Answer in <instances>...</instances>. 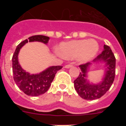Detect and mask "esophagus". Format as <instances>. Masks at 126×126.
Listing matches in <instances>:
<instances>
[{"label": "esophagus", "instance_id": "obj_1", "mask_svg": "<svg viewBox=\"0 0 126 126\" xmlns=\"http://www.w3.org/2000/svg\"><path fill=\"white\" fill-rule=\"evenodd\" d=\"M73 67V65H65V68L69 69V68H70V67Z\"/></svg>", "mask_w": 126, "mask_h": 126}]
</instances>
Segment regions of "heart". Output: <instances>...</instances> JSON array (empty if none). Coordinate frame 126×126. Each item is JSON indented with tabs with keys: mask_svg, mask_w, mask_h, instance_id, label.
I'll list each match as a JSON object with an SVG mask.
<instances>
[{
	"mask_svg": "<svg viewBox=\"0 0 126 126\" xmlns=\"http://www.w3.org/2000/svg\"><path fill=\"white\" fill-rule=\"evenodd\" d=\"M98 50V44L94 40H79L62 43L60 54L66 59L76 58L80 63H85L93 59Z\"/></svg>",
	"mask_w": 126,
	"mask_h": 126,
	"instance_id": "b5f03b06",
	"label": "heart"
}]
</instances>
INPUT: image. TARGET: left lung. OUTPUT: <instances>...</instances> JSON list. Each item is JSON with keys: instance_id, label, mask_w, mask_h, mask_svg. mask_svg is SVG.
I'll return each mask as SVG.
<instances>
[{"instance_id": "obj_1", "label": "left lung", "mask_w": 126, "mask_h": 126, "mask_svg": "<svg viewBox=\"0 0 126 126\" xmlns=\"http://www.w3.org/2000/svg\"><path fill=\"white\" fill-rule=\"evenodd\" d=\"M100 62L104 64V75L100 83L94 84L87 79L89 67L93 64ZM81 73L74 80V88L82 98L93 100L100 98L111 87L115 74V58L110 47L104 45L103 51L92 62L79 65Z\"/></svg>"}]
</instances>
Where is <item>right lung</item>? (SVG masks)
<instances>
[{
    "instance_id": "add662e5",
    "label": "right lung",
    "mask_w": 126,
    "mask_h": 126,
    "mask_svg": "<svg viewBox=\"0 0 126 126\" xmlns=\"http://www.w3.org/2000/svg\"><path fill=\"white\" fill-rule=\"evenodd\" d=\"M50 38L43 35H34L23 41L17 46L13 54V73L15 83L20 90L28 96H36L44 94L49 89L55 74L62 66H50L37 74H30L23 69L18 61L20 50L28 42H39L47 45Z\"/></svg>"
}]
</instances>
